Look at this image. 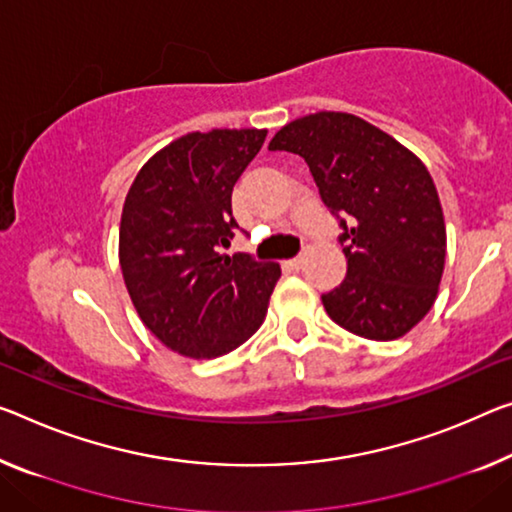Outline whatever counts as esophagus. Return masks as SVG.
I'll list each match as a JSON object with an SVG mask.
<instances>
[{
  "instance_id": "obj_1",
  "label": "esophagus",
  "mask_w": 512,
  "mask_h": 512,
  "mask_svg": "<svg viewBox=\"0 0 512 512\" xmlns=\"http://www.w3.org/2000/svg\"><path fill=\"white\" fill-rule=\"evenodd\" d=\"M302 263H304V258L295 256V258H290V261H286V267H290V270H300Z\"/></svg>"
}]
</instances>
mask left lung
I'll return each mask as SVG.
<instances>
[{
	"label": "left lung",
	"mask_w": 512,
	"mask_h": 512,
	"mask_svg": "<svg viewBox=\"0 0 512 512\" xmlns=\"http://www.w3.org/2000/svg\"><path fill=\"white\" fill-rule=\"evenodd\" d=\"M270 151L304 157L341 226L348 274L322 295L327 316L371 341L405 336L435 304L446 258L444 212L426 164L345 112L290 121Z\"/></svg>",
	"instance_id": "left-lung-1"
}]
</instances>
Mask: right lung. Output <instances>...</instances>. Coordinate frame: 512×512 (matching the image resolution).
Returning a JSON list of instances; mask_svg holds the SVG:
<instances>
[{"instance_id":"right-lung-1","label":"right lung","mask_w":512,"mask_h":512,"mask_svg":"<svg viewBox=\"0 0 512 512\" xmlns=\"http://www.w3.org/2000/svg\"><path fill=\"white\" fill-rule=\"evenodd\" d=\"M267 130L190 132L148 160L123 203L119 258L139 318L178 355L222 357L263 325L281 267L222 254L233 185Z\"/></svg>"}]
</instances>
